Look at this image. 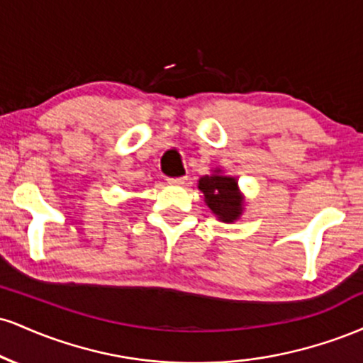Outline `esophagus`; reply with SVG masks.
<instances>
[{
    "label": "esophagus",
    "mask_w": 363,
    "mask_h": 363,
    "mask_svg": "<svg viewBox=\"0 0 363 363\" xmlns=\"http://www.w3.org/2000/svg\"><path fill=\"white\" fill-rule=\"evenodd\" d=\"M167 181H169V184L182 186V184H186V182H187V177H169Z\"/></svg>",
    "instance_id": "obj_1"
}]
</instances>
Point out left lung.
<instances>
[{
  "instance_id": "1",
  "label": "left lung",
  "mask_w": 363,
  "mask_h": 363,
  "mask_svg": "<svg viewBox=\"0 0 363 363\" xmlns=\"http://www.w3.org/2000/svg\"><path fill=\"white\" fill-rule=\"evenodd\" d=\"M206 205L223 222H232L242 211V198L237 191V181L227 176H205L199 179Z\"/></svg>"
}]
</instances>
